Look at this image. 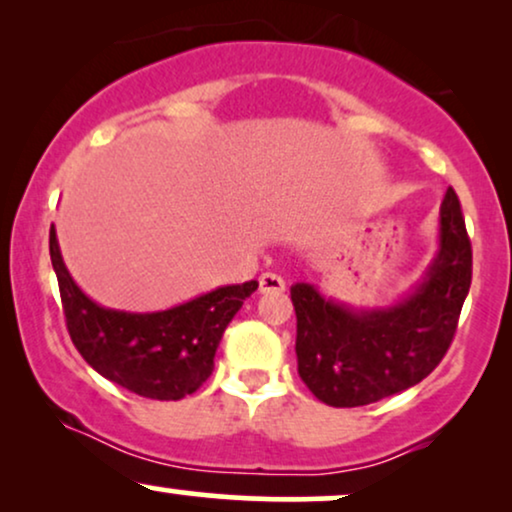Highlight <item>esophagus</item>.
<instances>
[{
	"label": "esophagus",
	"instance_id": "obj_1",
	"mask_svg": "<svg viewBox=\"0 0 512 512\" xmlns=\"http://www.w3.org/2000/svg\"><path fill=\"white\" fill-rule=\"evenodd\" d=\"M286 289V281L279 274H262L260 276V293H281Z\"/></svg>",
	"mask_w": 512,
	"mask_h": 512
}]
</instances>
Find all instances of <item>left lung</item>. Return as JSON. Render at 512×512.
<instances>
[{"instance_id":"left-lung-1","label":"left lung","mask_w":512,"mask_h":512,"mask_svg":"<svg viewBox=\"0 0 512 512\" xmlns=\"http://www.w3.org/2000/svg\"><path fill=\"white\" fill-rule=\"evenodd\" d=\"M472 284L460 199L440 204L438 252L424 279L387 308H351L293 284L298 375L330 407H363L409 390L443 361Z\"/></svg>"}]
</instances>
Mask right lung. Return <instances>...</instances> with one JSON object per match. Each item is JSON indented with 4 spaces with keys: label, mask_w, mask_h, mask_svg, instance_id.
Returning a JSON list of instances; mask_svg holds the SVG:
<instances>
[{
    "label": "right lung",
    "mask_w": 512,
    "mask_h": 512,
    "mask_svg": "<svg viewBox=\"0 0 512 512\" xmlns=\"http://www.w3.org/2000/svg\"><path fill=\"white\" fill-rule=\"evenodd\" d=\"M50 260L69 337L84 361L134 395L161 402L199 390L214 370L216 346L228 322L257 289V281H245L158 313H127L103 308L76 286L62 260L55 226L50 228Z\"/></svg>",
    "instance_id": "add662e5"
}]
</instances>
